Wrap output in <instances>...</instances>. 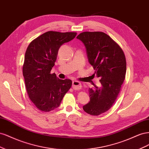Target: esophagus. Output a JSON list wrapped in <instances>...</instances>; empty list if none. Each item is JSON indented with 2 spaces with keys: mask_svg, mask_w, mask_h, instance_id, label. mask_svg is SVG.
<instances>
[{
  "mask_svg": "<svg viewBox=\"0 0 149 149\" xmlns=\"http://www.w3.org/2000/svg\"><path fill=\"white\" fill-rule=\"evenodd\" d=\"M72 87H73V89H74V90H79L81 89L82 86H81V83L78 81H73Z\"/></svg>",
  "mask_w": 149,
  "mask_h": 149,
  "instance_id": "obj_1",
  "label": "esophagus"
}]
</instances>
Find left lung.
Masks as SVG:
<instances>
[{"instance_id":"obj_1","label":"left lung","mask_w":149,"mask_h":149,"mask_svg":"<svg viewBox=\"0 0 149 149\" xmlns=\"http://www.w3.org/2000/svg\"><path fill=\"white\" fill-rule=\"evenodd\" d=\"M78 39L86 49L89 63L95 72L93 76L100 79L101 86L92 83L89 88L90 101L83 106V110L92 116H99L113 105L120 91L126 73V60L124 52L109 35L101 31H84Z\"/></svg>"}]
</instances>
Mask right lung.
Instances as JSON below:
<instances>
[{"instance_id":"add662e5","label":"right lung","mask_w":149,"mask_h":149,"mask_svg":"<svg viewBox=\"0 0 149 149\" xmlns=\"http://www.w3.org/2000/svg\"><path fill=\"white\" fill-rule=\"evenodd\" d=\"M76 34L49 31L33 40L26 48L23 65L25 86L30 100L40 111L47 112L59 107L71 86V79H60L50 71L60 47Z\"/></svg>"}]
</instances>
